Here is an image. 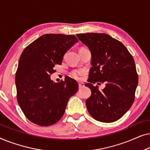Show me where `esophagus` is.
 I'll return each instance as SVG.
<instances>
[{
  "instance_id": "obj_1",
  "label": "esophagus",
  "mask_w": 150,
  "mask_h": 150,
  "mask_svg": "<svg viewBox=\"0 0 150 150\" xmlns=\"http://www.w3.org/2000/svg\"><path fill=\"white\" fill-rule=\"evenodd\" d=\"M85 85H84V83H79V89H81V88H83Z\"/></svg>"
}]
</instances>
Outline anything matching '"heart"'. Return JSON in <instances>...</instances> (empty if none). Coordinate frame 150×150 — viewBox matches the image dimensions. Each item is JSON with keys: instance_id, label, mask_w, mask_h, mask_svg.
<instances>
[{"instance_id": "obj_1", "label": "heart", "mask_w": 150, "mask_h": 150, "mask_svg": "<svg viewBox=\"0 0 150 150\" xmlns=\"http://www.w3.org/2000/svg\"><path fill=\"white\" fill-rule=\"evenodd\" d=\"M85 69H74V70L71 71L70 74H69V75H70V76L72 77L73 79L79 80L81 78L82 76L85 74Z\"/></svg>"}]
</instances>
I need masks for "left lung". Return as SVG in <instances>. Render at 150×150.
Masks as SVG:
<instances>
[{"mask_svg":"<svg viewBox=\"0 0 150 150\" xmlns=\"http://www.w3.org/2000/svg\"><path fill=\"white\" fill-rule=\"evenodd\" d=\"M77 38L89 48L91 68L89 83L91 95L86 106L93 118L110 123L120 119L132 105L138 85L134 60L124 44L105 33H80ZM104 82L100 91L97 86Z\"/></svg>","mask_w":150,"mask_h":150,"instance_id":"1","label":"left lung"}]
</instances>
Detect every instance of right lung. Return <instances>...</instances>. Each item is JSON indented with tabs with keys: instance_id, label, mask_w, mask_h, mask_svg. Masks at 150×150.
Listing matches in <instances>:
<instances>
[{
	"instance_id": "1",
	"label": "right lung",
	"mask_w": 150,
	"mask_h": 150,
	"mask_svg": "<svg viewBox=\"0 0 150 150\" xmlns=\"http://www.w3.org/2000/svg\"><path fill=\"white\" fill-rule=\"evenodd\" d=\"M79 40L74 35L46 34L26 46L16 73L17 100L24 115L40 126L55 124L62 117L67 102L79 89L69 77L50 80L55 65H61L65 52Z\"/></svg>"
}]
</instances>
